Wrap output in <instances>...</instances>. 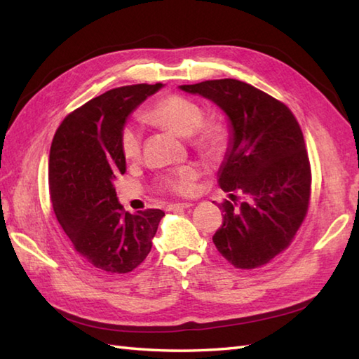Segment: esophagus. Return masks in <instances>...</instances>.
I'll return each mask as SVG.
<instances>
[{
	"label": "esophagus",
	"mask_w": 359,
	"mask_h": 359,
	"mask_svg": "<svg viewBox=\"0 0 359 359\" xmlns=\"http://www.w3.org/2000/svg\"><path fill=\"white\" fill-rule=\"evenodd\" d=\"M193 203L189 202H184V203H171L170 207H168V210L171 211H179V210H187V208H191Z\"/></svg>",
	"instance_id": "1"
}]
</instances>
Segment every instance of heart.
Returning <instances> with one entry per match:
<instances>
[{
	"label": "heart",
	"mask_w": 359,
	"mask_h": 359,
	"mask_svg": "<svg viewBox=\"0 0 359 359\" xmlns=\"http://www.w3.org/2000/svg\"><path fill=\"white\" fill-rule=\"evenodd\" d=\"M148 120L157 125L174 129L175 133L189 137L193 148L208 158H217L225 152L228 144L226 128L217 120H203L201 104L184 95H166L160 98L147 111ZM142 149V129L139 125H123L120 131V151L126 160L139 157ZM197 170L184 166L162 180V187L174 194H189L194 189Z\"/></svg>",
	"instance_id": "b5f03b06"
}]
</instances>
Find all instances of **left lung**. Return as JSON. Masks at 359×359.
I'll return each mask as SVG.
<instances>
[{"instance_id":"left-lung-1","label":"left lung","mask_w":359,"mask_h":359,"mask_svg":"<svg viewBox=\"0 0 359 359\" xmlns=\"http://www.w3.org/2000/svg\"><path fill=\"white\" fill-rule=\"evenodd\" d=\"M208 98L230 120L219 187L224 224L212 236L236 269L269 264L292 243L310 202L311 171L297 120L284 103L239 80L179 86Z\"/></svg>"}]
</instances>
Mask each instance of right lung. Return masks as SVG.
<instances>
[{
    "label": "right lung",
    "instance_id": "right-lung-1",
    "mask_svg": "<svg viewBox=\"0 0 359 359\" xmlns=\"http://www.w3.org/2000/svg\"><path fill=\"white\" fill-rule=\"evenodd\" d=\"M133 85L111 89L67 116L53 135L49 188L53 212L75 251L108 273H129L152 247L162 210L129 215L114 180L126 172L120 131L137 106L162 88Z\"/></svg>",
    "mask_w": 359,
    "mask_h": 359
}]
</instances>
